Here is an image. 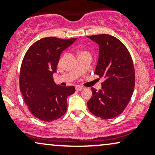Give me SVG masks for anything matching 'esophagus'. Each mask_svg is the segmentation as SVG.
I'll use <instances>...</instances> for the list:
<instances>
[{
	"instance_id": "esophagus-1",
	"label": "esophagus",
	"mask_w": 155,
	"mask_h": 155,
	"mask_svg": "<svg viewBox=\"0 0 155 155\" xmlns=\"http://www.w3.org/2000/svg\"><path fill=\"white\" fill-rule=\"evenodd\" d=\"M76 90H77V91H81V90H84V87L81 86H76Z\"/></svg>"
}]
</instances>
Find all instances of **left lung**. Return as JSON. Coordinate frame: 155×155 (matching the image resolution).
<instances>
[{
  "label": "left lung",
  "mask_w": 155,
  "mask_h": 155,
  "mask_svg": "<svg viewBox=\"0 0 155 155\" xmlns=\"http://www.w3.org/2000/svg\"><path fill=\"white\" fill-rule=\"evenodd\" d=\"M87 37L99 46L95 74L104 79L99 91L92 88L88 108L104 120L114 118L127 107L134 90L136 77L132 58L125 46L112 35Z\"/></svg>",
  "instance_id": "left-lung-1"
}]
</instances>
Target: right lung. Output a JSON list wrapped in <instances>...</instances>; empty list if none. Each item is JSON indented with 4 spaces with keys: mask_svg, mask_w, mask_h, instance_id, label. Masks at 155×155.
Returning <instances> with one entry per match:
<instances>
[{
    "mask_svg": "<svg viewBox=\"0 0 155 155\" xmlns=\"http://www.w3.org/2000/svg\"><path fill=\"white\" fill-rule=\"evenodd\" d=\"M76 38L47 37L35 42L23 58L19 88L25 102L35 117L51 122L67 111V98L75 92L74 86L61 87L53 79L62 52Z\"/></svg>",
    "mask_w": 155,
    "mask_h": 155,
    "instance_id": "1",
    "label": "right lung"
}]
</instances>
